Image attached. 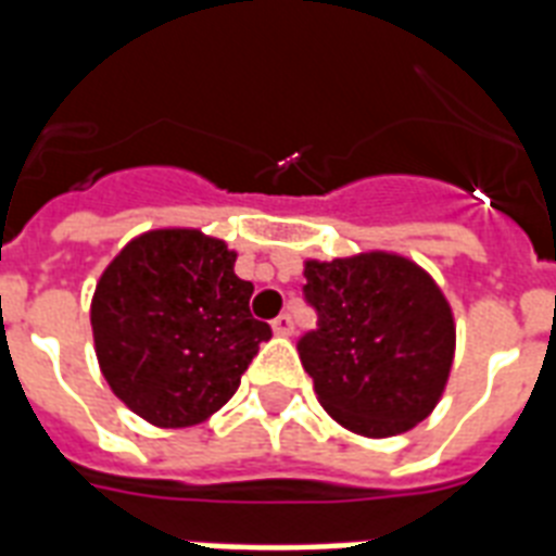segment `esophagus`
Here are the masks:
<instances>
[{
    "mask_svg": "<svg viewBox=\"0 0 556 556\" xmlns=\"http://www.w3.org/2000/svg\"><path fill=\"white\" fill-rule=\"evenodd\" d=\"M270 329H274V334H279V338H288V334L294 331V320H291L288 314H279L277 320L270 323Z\"/></svg>",
    "mask_w": 556,
    "mask_h": 556,
    "instance_id": "esophagus-1",
    "label": "esophagus"
}]
</instances>
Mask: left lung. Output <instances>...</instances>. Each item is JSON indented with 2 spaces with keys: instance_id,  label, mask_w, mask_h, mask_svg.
Returning <instances> with one entry per match:
<instances>
[{
  "instance_id": "1",
  "label": "left lung",
  "mask_w": 556,
  "mask_h": 556,
  "mask_svg": "<svg viewBox=\"0 0 556 556\" xmlns=\"http://www.w3.org/2000/svg\"><path fill=\"white\" fill-rule=\"evenodd\" d=\"M303 277L320 329L300 340V361L323 409L366 439L421 424L456 355V320L439 282L389 251L305 260Z\"/></svg>"
}]
</instances>
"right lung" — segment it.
<instances>
[{
	"label": "right lung",
	"mask_w": 556,
	"mask_h": 556,
	"mask_svg": "<svg viewBox=\"0 0 556 556\" xmlns=\"http://www.w3.org/2000/svg\"><path fill=\"white\" fill-rule=\"evenodd\" d=\"M236 251L195 227L135 236L100 274L91 334L103 378L152 427H192L233 397L270 326L251 317Z\"/></svg>",
	"instance_id": "1"
}]
</instances>
